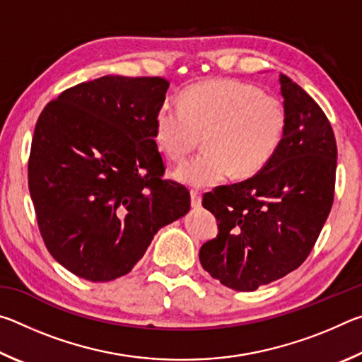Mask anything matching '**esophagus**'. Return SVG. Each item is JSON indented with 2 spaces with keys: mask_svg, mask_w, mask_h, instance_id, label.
<instances>
[{
  "mask_svg": "<svg viewBox=\"0 0 362 362\" xmlns=\"http://www.w3.org/2000/svg\"><path fill=\"white\" fill-rule=\"evenodd\" d=\"M189 196H192V206L193 207H199L201 206V193L196 192V189H192V193H189Z\"/></svg>",
  "mask_w": 362,
  "mask_h": 362,
  "instance_id": "34e87169",
  "label": "esophagus"
}]
</instances>
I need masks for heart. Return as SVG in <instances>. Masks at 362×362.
I'll return each mask as SVG.
<instances>
[{
    "label": "heart",
    "mask_w": 362,
    "mask_h": 362,
    "mask_svg": "<svg viewBox=\"0 0 362 362\" xmlns=\"http://www.w3.org/2000/svg\"><path fill=\"white\" fill-rule=\"evenodd\" d=\"M286 107L259 86L230 78L196 83L183 90L180 105L163 102L155 116V142L180 163L204 137L206 150L177 169V180L204 188L249 179L272 161L286 131Z\"/></svg>",
    "instance_id": "obj_1"
}]
</instances>
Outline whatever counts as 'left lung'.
I'll list each match as a JSON object with an SVG mask.
<instances>
[{"label":"left lung","mask_w":362,"mask_h":362,"mask_svg":"<svg viewBox=\"0 0 362 362\" xmlns=\"http://www.w3.org/2000/svg\"><path fill=\"white\" fill-rule=\"evenodd\" d=\"M286 131L276 153L250 179L206 193L218 235L199 262L230 289L250 292L297 269L310 255L334 203L337 144L321 107L279 75Z\"/></svg>","instance_id":"obj_1"}]
</instances>
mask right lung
<instances>
[{
	"mask_svg": "<svg viewBox=\"0 0 362 362\" xmlns=\"http://www.w3.org/2000/svg\"><path fill=\"white\" fill-rule=\"evenodd\" d=\"M169 81L102 76L64 90L36 122L28 188L46 247L76 276L131 272L161 226L189 211V192L163 180L155 116Z\"/></svg>",
	"mask_w": 362,
	"mask_h": 362,
	"instance_id": "obj_1",
	"label": "right lung"
}]
</instances>
